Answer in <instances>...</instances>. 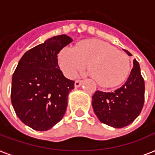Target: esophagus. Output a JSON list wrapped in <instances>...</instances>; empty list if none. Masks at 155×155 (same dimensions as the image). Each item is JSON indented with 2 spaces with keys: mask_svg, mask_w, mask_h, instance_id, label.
<instances>
[{
  "mask_svg": "<svg viewBox=\"0 0 155 155\" xmlns=\"http://www.w3.org/2000/svg\"><path fill=\"white\" fill-rule=\"evenodd\" d=\"M83 84L82 80H76L75 82V88H79L81 86V84Z\"/></svg>",
  "mask_w": 155,
  "mask_h": 155,
  "instance_id": "34e87169",
  "label": "esophagus"
}]
</instances>
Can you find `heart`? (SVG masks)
Returning <instances> with one entry per match:
<instances>
[{
  "label": "heart",
  "instance_id": "1",
  "mask_svg": "<svg viewBox=\"0 0 155 155\" xmlns=\"http://www.w3.org/2000/svg\"><path fill=\"white\" fill-rule=\"evenodd\" d=\"M88 63L99 85L114 87L120 84L130 72L131 62L127 54L98 40H85L75 48L66 46L59 52L58 64L67 77H72Z\"/></svg>",
  "mask_w": 155,
  "mask_h": 155
}]
</instances>
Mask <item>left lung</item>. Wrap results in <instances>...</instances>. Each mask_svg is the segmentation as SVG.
Segmentation results:
<instances>
[{
  "label": "left lung",
  "mask_w": 155,
  "mask_h": 155,
  "mask_svg": "<svg viewBox=\"0 0 155 155\" xmlns=\"http://www.w3.org/2000/svg\"><path fill=\"white\" fill-rule=\"evenodd\" d=\"M124 51L132 56L127 50ZM145 100V82L140 65L133 59V67L126 82L114 92L97 91L92 97L93 111L105 124L121 128L134 121L140 114Z\"/></svg>",
  "instance_id": "1"
}]
</instances>
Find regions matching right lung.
<instances>
[{
    "mask_svg": "<svg viewBox=\"0 0 155 155\" xmlns=\"http://www.w3.org/2000/svg\"><path fill=\"white\" fill-rule=\"evenodd\" d=\"M72 41L67 35L47 39L23 54L13 74L12 106L19 120L32 129L47 131L64 116L75 81L63 75L58 54Z\"/></svg>",
    "mask_w": 155,
    "mask_h": 155,
    "instance_id": "add662e5",
    "label": "right lung"
}]
</instances>
